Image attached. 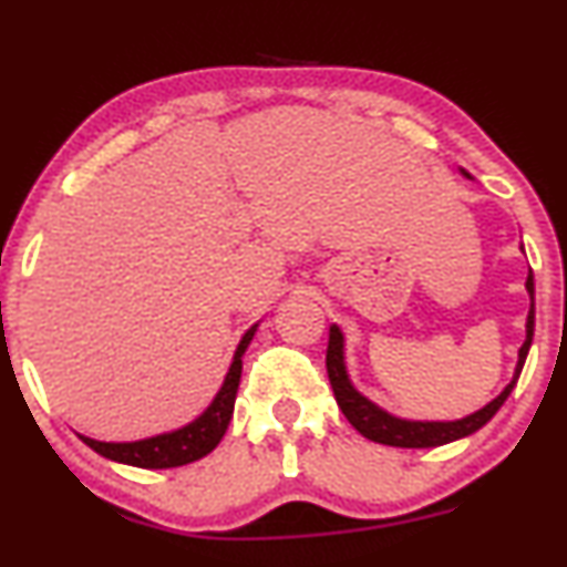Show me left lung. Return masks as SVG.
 Returning <instances> with one entry per match:
<instances>
[{"label": "left lung", "mask_w": 567, "mask_h": 567, "mask_svg": "<svg viewBox=\"0 0 567 567\" xmlns=\"http://www.w3.org/2000/svg\"><path fill=\"white\" fill-rule=\"evenodd\" d=\"M525 288L530 292V311H528V336H525V343L520 346V359H517V370L513 383H509L504 391L491 401L488 406H483L481 412L470 414L465 420L456 422H409L391 417V414L383 412L367 401L364 395L353 391L349 383V374H346L343 364V336L336 324L330 327V343H327V378H330L332 393H336V401L340 412L346 414V420L351 422L357 431L374 443H385V446H399V449H431V446H443V443H452L456 439H465V435L475 433L478 427L486 425V422L499 412V406L507 401L509 391H513L517 378H520V370L525 364V357H528L530 340H534V275H528V282Z\"/></svg>", "instance_id": "1"}]
</instances>
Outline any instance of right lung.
<instances>
[{
	"mask_svg": "<svg viewBox=\"0 0 567 567\" xmlns=\"http://www.w3.org/2000/svg\"><path fill=\"white\" fill-rule=\"evenodd\" d=\"M256 324L245 332L240 346H237L235 361H231L227 380H224L221 391L214 399L206 412L200 414L195 422H189L187 427L176 433L158 435V439L147 441H134V443H102L79 435L89 449L107 456L113 462H124V465L145 467V470H163V467H179L189 465V462L203 460V456L214 452L221 441V435L227 433V425L235 412V399H237V385H240L243 374V353L248 349V343L254 340Z\"/></svg>",
	"mask_w": 567,
	"mask_h": 567,
	"instance_id": "right-lung-1",
	"label": "right lung"
}]
</instances>
